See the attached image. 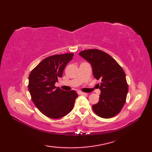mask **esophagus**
Returning a JSON list of instances; mask_svg holds the SVG:
<instances>
[{"label":"esophagus","instance_id":"esophagus-1","mask_svg":"<svg viewBox=\"0 0 152 152\" xmlns=\"http://www.w3.org/2000/svg\"><path fill=\"white\" fill-rule=\"evenodd\" d=\"M78 95H86V93L84 92H82V91H78Z\"/></svg>","mask_w":152,"mask_h":152}]
</instances>
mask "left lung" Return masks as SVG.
<instances>
[{
    "mask_svg": "<svg viewBox=\"0 0 152 152\" xmlns=\"http://www.w3.org/2000/svg\"><path fill=\"white\" fill-rule=\"evenodd\" d=\"M79 55L91 63L93 76L102 82L99 101L92 106L93 110L102 118L118 114L125 104L128 92L124 70L114 58L100 50H83Z\"/></svg>",
    "mask_w": 152,
    "mask_h": 152,
    "instance_id": "8db88e82",
    "label": "left lung"
}]
</instances>
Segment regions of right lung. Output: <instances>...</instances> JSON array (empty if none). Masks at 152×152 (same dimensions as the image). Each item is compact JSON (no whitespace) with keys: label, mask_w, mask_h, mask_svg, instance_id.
Masks as SVG:
<instances>
[{"label":"right lung","mask_w":152,"mask_h":152,"mask_svg":"<svg viewBox=\"0 0 152 152\" xmlns=\"http://www.w3.org/2000/svg\"><path fill=\"white\" fill-rule=\"evenodd\" d=\"M73 56L74 53H65L48 57L28 76V88L32 101L39 111L50 118L58 119L67 115L78 97L74 90L66 92L55 86Z\"/></svg>","instance_id":"obj_1"}]
</instances>
